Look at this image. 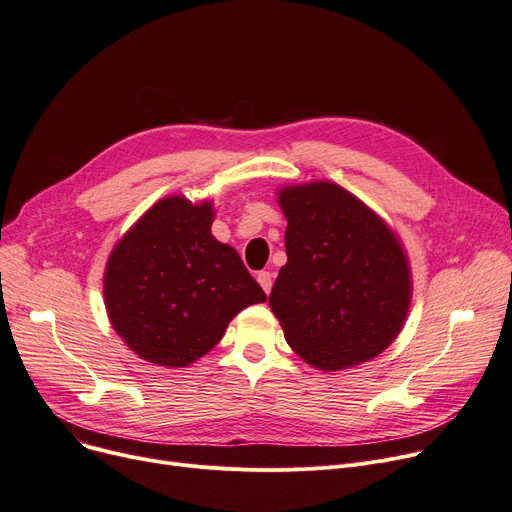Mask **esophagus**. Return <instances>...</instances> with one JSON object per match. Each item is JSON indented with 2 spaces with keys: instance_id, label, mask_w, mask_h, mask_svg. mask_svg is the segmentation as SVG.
I'll use <instances>...</instances> for the list:
<instances>
[{
  "instance_id": "34e87169",
  "label": "esophagus",
  "mask_w": 512,
  "mask_h": 512,
  "mask_svg": "<svg viewBox=\"0 0 512 512\" xmlns=\"http://www.w3.org/2000/svg\"><path fill=\"white\" fill-rule=\"evenodd\" d=\"M257 282H259V286L263 288V292L269 294V292H271V286H274V276H271L269 271H259V274H257Z\"/></svg>"
}]
</instances>
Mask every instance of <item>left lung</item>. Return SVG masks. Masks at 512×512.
I'll list each match as a JSON object with an SVG mask.
<instances>
[{
	"label": "left lung",
	"instance_id": "left-lung-1",
	"mask_svg": "<svg viewBox=\"0 0 512 512\" xmlns=\"http://www.w3.org/2000/svg\"><path fill=\"white\" fill-rule=\"evenodd\" d=\"M286 255L269 306L286 342L321 370L372 360L399 335L412 274L395 232L356 195L329 181L278 191Z\"/></svg>",
	"mask_w": 512,
	"mask_h": 512
}]
</instances>
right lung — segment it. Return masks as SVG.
Here are the masks:
<instances>
[{"label": "right lung", "instance_id": "1", "mask_svg": "<svg viewBox=\"0 0 512 512\" xmlns=\"http://www.w3.org/2000/svg\"><path fill=\"white\" fill-rule=\"evenodd\" d=\"M214 206L164 197L115 245L105 269L113 329L140 358L185 368L234 315L267 296L238 253L212 236Z\"/></svg>", "mask_w": 512, "mask_h": 512}]
</instances>
